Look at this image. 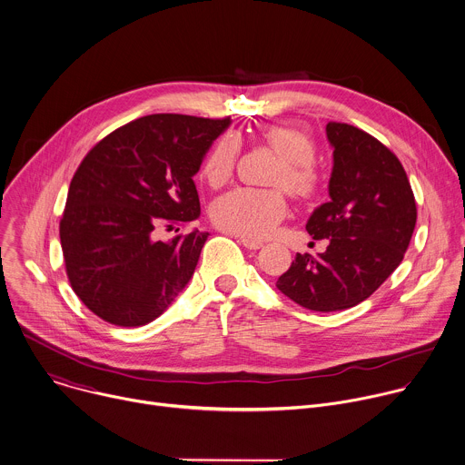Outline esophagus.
<instances>
[{
	"label": "esophagus",
	"instance_id": "1",
	"mask_svg": "<svg viewBox=\"0 0 465 465\" xmlns=\"http://www.w3.org/2000/svg\"><path fill=\"white\" fill-rule=\"evenodd\" d=\"M239 242L248 248V250H259L262 246L261 241H253V239H246V237H239Z\"/></svg>",
	"mask_w": 465,
	"mask_h": 465
}]
</instances>
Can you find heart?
Wrapping results in <instances>:
<instances>
[{"label":"heart","mask_w":465,"mask_h":465,"mask_svg":"<svg viewBox=\"0 0 465 465\" xmlns=\"http://www.w3.org/2000/svg\"><path fill=\"white\" fill-rule=\"evenodd\" d=\"M262 140L277 154L268 183L275 188H235L212 204V221L217 228L246 239L268 237L286 212L284 192L297 199L311 197L318 188V173L314 170V143L301 129L292 125H270L262 133ZM239 159V140L233 134L221 136L203 166V175L212 188L224 186Z\"/></svg>","instance_id":"heart-1"}]
</instances>
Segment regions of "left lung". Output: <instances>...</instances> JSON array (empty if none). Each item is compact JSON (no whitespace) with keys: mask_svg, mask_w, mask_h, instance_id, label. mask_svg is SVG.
I'll list each match as a JSON object with an SVG mask.
<instances>
[{"mask_svg":"<svg viewBox=\"0 0 465 465\" xmlns=\"http://www.w3.org/2000/svg\"><path fill=\"white\" fill-rule=\"evenodd\" d=\"M334 147L331 201L314 210L306 232L329 239L318 257L297 253L277 279L293 302L336 312L372 295L403 261L416 226V203L396 154L372 134L327 124Z\"/></svg>","mask_w":465,"mask_h":465,"instance_id":"8db88e82","label":"left lung"}]
</instances>
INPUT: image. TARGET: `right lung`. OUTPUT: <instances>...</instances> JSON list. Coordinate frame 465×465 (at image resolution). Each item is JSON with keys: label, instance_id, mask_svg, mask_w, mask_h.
I'll list each match as a JSON object with an SVG mask.
<instances>
[{"label": "right lung", "instance_id": "1", "mask_svg": "<svg viewBox=\"0 0 465 465\" xmlns=\"http://www.w3.org/2000/svg\"><path fill=\"white\" fill-rule=\"evenodd\" d=\"M230 122L149 114L85 154L69 186L60 241L69 282L93 314L140 327L190 282L210 233L159 241L157 232L201 215L193 175Z\"/></svg>", "mask_w": 465, "mask_h": 465}]
</instances>
